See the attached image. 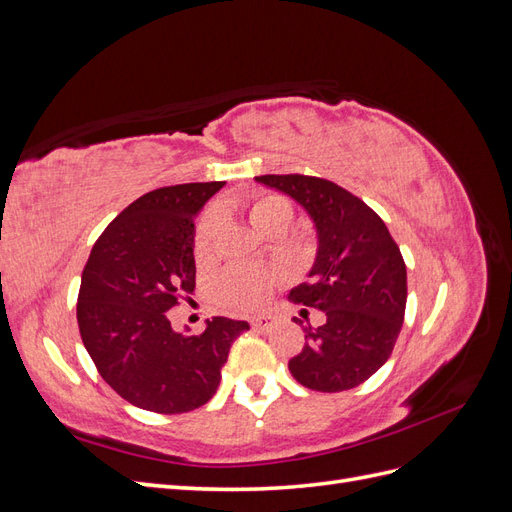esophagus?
<instances>
[{"label":"esophagus","instance_id":"34e87169","mask_svg":"<svg viewBox=\"0 0 512 512\" xmlns=\"http://www.w3.org/2000/svg\"><path fill=\"white\" fill-rule=\"evenodd\" d=\"M250 324H252V329H256V331H269L273 327V318L271 316H254L250 320Z\"/></svg>","mask_w":512,"mask_h":512}]
</instances>
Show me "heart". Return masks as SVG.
Segmentation results:
<instances>
[{"mask_svg":"<svg viewBox=\"0 0 512 512\" xmlns=\"http://www.w3.org/2000/svg\"><path fill=\"white\" fill-rule=\"evenodd\" d=\"M252 226L265 232L273 226H288L292 220V205L280 194H262L250 200L245 207ZM220 213L209 209L196 224L194 232V254L198 260H205L211 254V247L218 235ZM275 284V275L258 267H230L220 277L215 290L222 303L230 309H254L265 303Z\"/></svg>","mask_w":512,"mask_h":512,"instance_id":"heart-1","label":"heart"}]
</instances>
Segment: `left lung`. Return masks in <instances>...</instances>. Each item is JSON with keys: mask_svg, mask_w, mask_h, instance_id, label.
<instances>
[{"mask_svg": "<svg viewBox=\"0 0 512 512\" xmlns=\"http://www.w3.org/2000/svg\"><path fill=\"white\" fill-rule=\"evenodd\" d=\"M256 181L299 203L318 235L309 282L294 286L288 299L320 309L327 320L312 327L294 318L305 346L290 359V374L320 393L354 389L386 363L404 324L408 277L399 247L380 215L333 181L307 175Z\"/></svg>", "mask_w": 512, "mask_h": 512, "instance_id": "8db88e82", "label": "left lung"}]
</instances>
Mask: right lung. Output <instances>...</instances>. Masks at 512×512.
<instances>
[{"instance_id": "add662e5", "label": "right lung", "mask_w": 512, "mask_h": 512, "mask_svg": "<svg viewBox=\"0 0 512 512\" xmlns=\"http://www.w3.org/2000/svg\"><path fill=\"white\" fill-rule=\"evenodd\" d=\"M224 181L181 183L141 196L106 226L81 277L76 320L100 376L132 406L190 412L215 395L245 320L215 316L200 335L166 312L194 292V220Z\"/></svg>"}]
</instances>
